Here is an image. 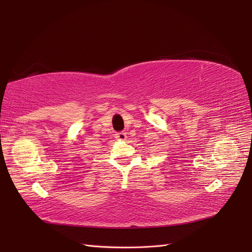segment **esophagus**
I'll return each mask as SVG.
<instances>
[{
    "instance_id": "esophagus-1",
    "label": "esophagus",
    "mask_w": 252,
    "mask_h": 252,
    "mask_svg": "<svg viewBox=\"0 0 252 252\" xmlns=\"http://www.w3.org/2000/svg\"><path fill=\"white\" fill-rule=\"evenodd\" d=\"M115 137L118 141H126V133L125 132H118L115 134Z\"/></svg>"
}]
</instances>
